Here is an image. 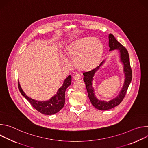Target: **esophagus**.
<instances>
[{
    "instance_id": "1",
    "label": "esophagus",
    "mask_w": 148,
    "mask_h": 148,
    "mask_svg": "<svg viewBox=\"0 0 148 148\" xmlns=\"http://www.w3.org/2000/svg\"><path fill=\"white\" fill-rule=\"evenodd\" d=\"M81 78V75L79 74H77L76 75H75L74 76V79L75 80L79 79Z\"/></svg>"
}]
</instances>
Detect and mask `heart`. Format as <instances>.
<instances>
[{
    "instance_id": "b5f03b06",
    "label": "heart",
    "mask_w": 148,
    "mask_h": 148,
    "mask_svg": "<svg viewBox=\"0 0 148 148\" xmlns=\"http://www.w3.org/2000/svg\"><path fill=\"white\" fill-rule=\"evenodd\" d=\"M103 50V45L99 38L86 37L78 38L68 45L65 56L73 58V63L77 69L90 70L98 65Z\"/></svg>"
}]
</instances>
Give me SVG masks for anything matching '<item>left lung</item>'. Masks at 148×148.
Returning a JSON list of instances; mask_svg holds the SVG:
<instances>
[{"label": "left lung", "mask_w": 148, "mask_h": 148, "mask_svg": "<svg viewBox=\"0 0 148 148\" xmlns=\"http://www.w3.org/2000/svg\"><path fill=\"white\" fill-rule=\"evenodd\" d=\"M109 47L110 51L114 50L115 49L119 50L120 53L121 61L122 62L123 64V71L125 75V79L123 88H122L118 96L115 98L111 100L110 101L105 102L97 99V98L94 95V91L92 84L93 77L94 75L95 71H97L99 69L100 66L102 65L104 61H103L101 63L98 67L95 68L94 69L91 71L84 72L83 73V75L84 76L83 79L84 81L86 83V88L90 100L94 107H95L97 109L102 111H105L111 109L117 106V105H118L122 101L126 95V92H127L128 88L129 87V86L131 82L132 78V73L130 65L128 52L124 46H123L120 43H119L116 40V39L115 38L114 35L111 33L109 34Z\"/></svg>", "instance_id": "1"}]
</instances>
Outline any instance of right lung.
Returning a JSON list of instances; mask_svg holds the SVG:
<instances>
[{"label": "right lung", "mask_w": 148, "mask_h": 148, "mask_svg": "<svg viewBox=\"0 0 148 148\" xmlns=\"http://www.w3.org/2000/svg\"><path fill=\"white\" fill-rule=\"evenodd\" d=\"M71 83V76L69 75L64 81L62 86L59 88L57 94L47 101H38L28 97L23 91L18 83V90L22 95L30 102L32 106L39 112L45 115H53L60 111L65 103V92Z\"/></svg>", "instance_id": "add662e5"}]
</instances>
